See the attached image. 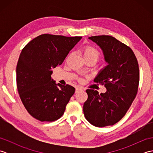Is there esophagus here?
I'll list each match as a JSON object with an SVG mask.
<instances>
[{
    "mask_svg": "<svg viewBox=\"0 0 153 153\" xmlns=\"http://www.w3.org/2000/svg\"><path fill=\"white\" fill-rule=\"evenodd\" d=\"M83 91V89L82 88V87H77L76 88V93H77L79 92H81L82 91Z\"/></svg>",
    "mask_w": 153,
    "mask_h": 153,
    "instance_id": "obj_1",
    "label": "esophagus"
}]
</instances>
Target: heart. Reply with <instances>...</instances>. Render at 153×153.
I'll list each match as a JSON object with an SVG mask.
<instances>
[{
  "label": "heart",
  "instance_id": "b5f03b06",
  "mask_svg": "<svg viewBox=\"0 0 153 153\" xmlns=\"http://www.w3.org/2000/svg\"><path fill=\"white\" fill-rule=\"evenodd\" d=\"M82 54L84 59H93L96 61L100 56V52L93 46H85L82 50Z\"/></svg>",
  "mask_w": 153,
  "mask_h": 153
}]
</instances>
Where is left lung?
Listing matches in <instances>:
<instances>
[{"label":"left lung","mask_w":153,"mask_h":153,"mask_svg":"<svg viewBox=\"0 0 153 153\" xmlns=\"http://www.w3.org/2000/svg\"><path fill=\"white\" fill-rule=\"evenodd\" d=\"M102 51L107 66L100 70L94 82L105 84L106 91L99 94L87 89L88 99L83 113L96 127L112 126L125 116L137 95L139 82L137 60L129 47L109 35L89 37Z\"/></svg>","instance_id":"1"}]
</instances>
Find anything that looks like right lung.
<instances>
[{
    "label": "right lung",
    "mask_w": 153,
    "mask_h": 153,
    "mask_svg": "<svg viewBox=\"0 0 153 153\" xmlns=\"http://www.w3.org/2000/svg\"><path fill=\"white\" fill-rule=\"evenodd\" d=\"M82 38L43 34L22 49L16 67L17 88L23 105L35 119L53 122L63 115L75 88L56 83L52 69L62 64Z\"/></svg>",
    "instance_id": "1"
}]
</instances>
